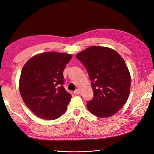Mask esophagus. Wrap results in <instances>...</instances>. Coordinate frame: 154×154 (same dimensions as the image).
<instances>
[{
	"instance_id": "34e87169",
	"label": "esophagus",
	"mask_w": 154,
	"mask_h": 154,
	"mask_svg": "<svg viewBox=\"0 0 154 154\" xmlns=\"http://www.w3.org/2000/svg\"><path fill=\"white\" fill-rule=\"evenodd\" d=\"M80 90H79V89H76V90L74 91V94H76V95L79 94H80Z\"/></svg>"
}]
</instances>
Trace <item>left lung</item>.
<instances>
[{"label": "left lung", "mask_w": 154, "mask_h": 154, "mask_svg": "<svg viewBox=\"0 0 154 154\" xmlns=\"http://www.w3.org/2000/svg\"><path fill=\"white\" fill-rule=\"evenodd\" d=\"M92 81L94 97L87 102L88 111L99 118L116 114L127 102L131 86L128 69L112 49L91 46L76 54Z\"/></svg>", "instance_id": "left-lung-1"}]
</instances>
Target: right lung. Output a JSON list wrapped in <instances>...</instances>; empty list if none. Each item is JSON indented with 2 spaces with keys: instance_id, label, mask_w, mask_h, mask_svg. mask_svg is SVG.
I'll use <instances>...</instances> for the list:
<instances>
[{
  "instance_id": "obj_1",
  "label": "right lung",
  "mask_w": 154,
  "mask_h": 154,
  "mask_svg": "<svg viewBox=\"0 0 154 154\" xmlns=\"http://www.w3.org/2000/svg\"><path fill=\"white\" fill-rule=\"evenodd\" d=\"M71 58V54L45 52L31 57L23 67L20 95L40 118L54 120L66 112L72 96L63 86V72Z\"/></svg>"
}]
</instances>
